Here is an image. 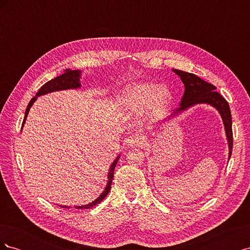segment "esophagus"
I'll return each instance as SVG.
<instances>
[{
  "mask_svg": "<svg viewBox=\"0 0 250 250\" xmlns=\"http://www.w3.org/2000/svg\"><path fill=\"white\" fill-rule=\"evenodd\" d=\"M145 143H146V139L140 133H132L126 140L127 146L129 147H143L145 145Z\"/></svg>",
  "mask_w": 250,
  "mask_h": 250,
  "instance_id": "obj_1",
  "label": "esophagus"
}]
</instances>
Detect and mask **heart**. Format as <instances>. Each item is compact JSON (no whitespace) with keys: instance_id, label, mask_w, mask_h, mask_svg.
I'll return each instance as SVG.
<instances>
[{"instance_id":"heart-1","label":"heart","mask_w":250,"mask_h":250,"mask_svg":"<svg viewBox=\"0 0 250 250\" xmlns=\"http://www.w3.org/2000/svg\"><path fill=\"white\" fill-rule=\"evenodd\" d=\"M171 100L170 90L153 83L141 82L128 86L122 96L123 106L133 112H141L150 108L158 110L165 107Z\"/></svg>"}]
</instances>
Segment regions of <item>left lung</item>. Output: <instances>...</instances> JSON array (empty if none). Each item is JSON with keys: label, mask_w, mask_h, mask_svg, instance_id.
<instances>
[{"label": "left lung", "mask_w": 250, "mask_h": 250, "mask_svg": "<svg viewBox=\"0 0 250 250\" xmlns=\"http://www.w3.org/2000/svg\"><path fill=\"white\" fill-rule=\"evenodd\" d=\"M173 72L178 75L181 81H183L185 84V93L184 97L181 98L180 106L177 109L173 110V112L167 119L170 120L172 117H175L179 112L184 111L187 108L191 107L196 104L207 103L211 105V106H214L219 112H220L225 127V133L226 138H228L229 148V160L232 151V128L231 113L228 101L217 92L216 87L213 84L202 80L198 76H196V75L180 70H173Z\"/></svg>", "instance_id": "1"}]
</instances>
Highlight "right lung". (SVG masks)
<instances>
[{"label":"right lung","mask_w":250,"mask_h":250,"mask_svg":"<svg viewBox=\"0 0 250 250\" xmlns=\"http://www.w3.org/2000/svg\"><path fill=\"white\" fill-rule=\"evenodd\" d=\"M80 71L78 70H75V71H72V70H65L63 74L60 75V76L52 79L50 81H48L47 83H44V84L39 89V92H37L36 96L33 97L31 100H30L28 106L26 108V112H25V118H24V121H22V126H24V123L26 122V119H27V116H28V112L30 110V107L32 106V104L35 102L36 98L39 96H42V95H46L48 93H51V92H56V90H63V89H70V88H78L80 87ZM120 158V155L116 158L115 162L112 163V165L110 166V170L108 172V181H107V185H106V188H104V191L102 192V194L98 197L95 201L90 202L88 204H85V206H78V207H75L78 209H87V208H93L95 206H97V204H99L105 197H106V195L109 193L110 188H111V183H112V179H113V172H115V168H116V165L119 161ZM62 208H67L65 206H60Z\"/></svg>","instance_id":"add662e5"}]
</instances>
